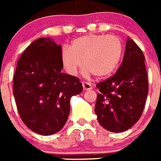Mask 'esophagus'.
I'll list each match as a JSON object with an SVG mask.
<instances>
[{
    "mask_svg": "<svg viewBox=\"0 0 161 161\" xmlns=\"http://www.w3.org/2000/svg\"><path fill=\"white\" fill-rule=\"evenodd\" d=\"M82 86H83V90L87 91V90H92V86L90 83L88 82H82Z\"/></svg>",
    "mask_w": 161,
    "mask_h": 161,
    "instance_id": "esophagus-1",
    "label": "esophagus"
}]
</instances>
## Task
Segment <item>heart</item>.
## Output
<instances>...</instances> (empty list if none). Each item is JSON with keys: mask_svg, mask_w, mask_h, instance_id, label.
<instances>
[{"mask_svg": "<svg viewBox=\"0 0 161 161\" xmlns=\"http://www.w3.org/2000/svg\"><path fill=\"white\" fill-rule=\"evenodd\" d=\"M122 53V42L117 36L90 34L75 39L70 48H62L61 56L63 66L69 75H77L83 64L85 75L94 74L99 78H105L117 69Z\"/></svg>", "mask_w": 161, "mask_h": 161, "instance_id": "obj_1", "label": "heart"}]
</instances>
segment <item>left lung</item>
<instances>
[{
	"mask_svg": "<svg viewBox=\"0 0 161 161\" xmlns=\"http://www.w3.org/2000/svg\"><path fill=\"white\" fill-rule=\"evenodd\" d=\"M145 57L140 47L127 39L122 62L117 72L96 84L95 113L101 126L111 132L129 130L139 121L148 94Z\"/></svg>",
	"mask_w": 161,
	"mask_h": 161,
	"instance_id": "obj_1",
	"label": "left lung"
}]
</instances>
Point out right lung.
<instances>
[{"label":"right lung","instance_id":"1","mask_svg":"<svg viewBox=\"0 0 161 161\" xmlns=\"http://www.w3.org/2000/svg\"><path fill=\"white\" fill-rule=\"evenodd\" d=\"M61 46L52 38H40L19 57L13 92L21 119L42 135H53L66 122L70 99L82 91L77 77L61 72Z\"/></svg>","mask_w":161,"mask_h":161}]
</instances>
